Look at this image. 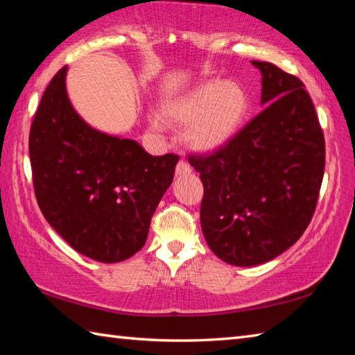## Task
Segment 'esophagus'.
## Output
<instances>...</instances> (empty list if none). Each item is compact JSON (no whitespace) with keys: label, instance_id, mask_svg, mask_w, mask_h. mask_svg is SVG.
<instances>
[{"label":"esophagus","instance_id":"obj_1","mask_svg":"<svg viewBox=\"0 0 355 355\" xmlns=\"http://www.w3.org/2000/svg\"><path fill=\"white\" fill-rule=\"evenodd\" d=\"M175 171H177V175H184V173L191 172V166L186 159H180Z\"/></svg>","mask_w":355,"mask_h":355}]
</instances>
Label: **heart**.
Wrapping results in <instances>:
<instances>
[{
    "label": "heart",
    "mask_w": 355,
    "mask_h": 355,
    "mask_svg": "<svg viewBox=\"0 0 355 355\" xmlns=\"http://www.w3.org/2000/svg\"><path fill=\"white\" fill-rule=\"evenodd\" d=\"M249 111V97L244 89L232 81H211L197 87L172 111L180 123H194L188 139L203 152L216 150L241 127ZM156 127L159 122L156 120Z\"/></svg>",
    "instance_id": "heart-1"
}]
</instances>
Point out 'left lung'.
<instances>
[{"mask_svg": "<svg viewBox=\"0 0 355 355\" xmlns=\"http://www.w3.org/2000/svg\"><path fill=\"white\" fill-rule=\"evenodd\" d=\"M260 69L264 110L209 153L200 172V224L216 255L235 266L272 260L297 241L316 209L326 144L304 83L272 62Z\"/></svg>", "mask_w": 355, "mask_h": 355, "instance_id": "1", "label": "left lung"}]
</instances>
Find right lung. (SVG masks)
<instances>
[{"label":"right lung","instance_id":"right-lung-1","mask_svg":"<svg viewBox=\"0 0 355 355\" xmlns=\"http://www.w3.org/2000/svg\"><path fill=\"white\" fill-rule=\"evenodd\" d=\"M67 65L51 78L29 131L33 184L42 214L76 252L101 263L135 255L169 188L180 156H152L78 116Z\"/></svg>","mask_w":355,"mask_h":355}]
</instances>
